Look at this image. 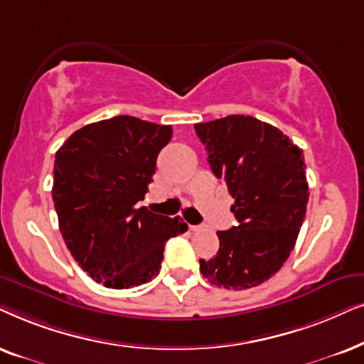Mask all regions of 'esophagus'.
Masks as SVG:
<instances>
[{
	"label": "esophagus",
	"instance_id": "34e87169",
	"mask_svg": "<svg viewBox=\"0 0 364 364\" xmlns=\"http://www.w3.org/2000/svg\"><path fill=\"white\" fill-rule=\"evenodd\" d=\"M190 230L191 231H201L203 226H200V225H190Z\"/></svg>",
	"mask_w": 364,
	"mask_h": 364
}]
</instances>
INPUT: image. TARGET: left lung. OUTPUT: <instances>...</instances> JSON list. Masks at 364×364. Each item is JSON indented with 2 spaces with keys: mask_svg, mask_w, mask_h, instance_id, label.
Listing matches in <instances>:
<instances>
[{
  "mask_svg": "<svg viewBox=\"0 0 364 364\" xmlns=\"http://www.w3.org/2000/svg\"><path fill=\"white\" fill-rule=\"evenodd\" d=\"M216 178L235 198L238 226L218 231L215 258L200 259L220 288L248 289L278 273L296 243L308 205L303 149L283 132L245 114L195 124Z\"/></svg>",
  "mask_w": 364,
  "mask_h": 364,
  "instance_id": "obj_1",
  "label": "left lung"
}]
</instances>
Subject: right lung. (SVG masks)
<instances>
[{
    "instance_id": "obj_1",
    "label": "right lung",
    "mask_w": 364,
    "mask_h": 364,
    "mask_svg": "<svg viewBox=\"0 0 364 364\" xmlns=\"http://www.w3.org/2000/svg\"><path fill=\"white\" fill-rule=\"evenodd\" d=\"M173 128L134 116L83 126L56 151L53 203L60 231L81 269L106 288L148 283L161 269L164 245L188 225L136 208Z\"/></svg>"
}]
</instances>
